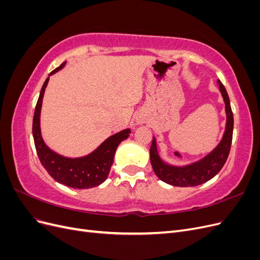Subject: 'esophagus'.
Wrapping results in <instances>:
<instances>
[{"label":"esophagus","instance_id":"1","mask_svg":"<svg viewBox=\"0 0 260 260\" xmlns=\"http://www.w3.org/2000/svg\"><path fill=\"white\" fill-rule=\"evenodd\" d=\"M137 122H138V123H143V122H144V120H143V119H138V120H137Z\"/></svg>","mask_w":260,"mask_h":260}]
</instances>
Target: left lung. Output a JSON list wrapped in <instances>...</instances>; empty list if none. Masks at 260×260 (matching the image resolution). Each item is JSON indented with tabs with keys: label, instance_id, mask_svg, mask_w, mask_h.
<instances>
[{
	"label": "left lung",
	"instance_id": "left-lung-1",
	"mask_svg": "<svg viewBox=\"0 0 260 260\" xmlns=\"http://www.w3.org/2000/svg\"><path fill=\"white\" fill-rule=\"evenodd\" d=\"M217 85L224 102L225 127L220 142L211 151L199 160L188 162L182 166H176L162 160L157 147L156 138L153 137L149 157L155 175L164 182L174 186H196L207 182L221 170L230 153L233 133V114L230 106V100L226 90L220 80Z\"/></svg>",
	"mask_w": 260,
	"mask_h": 260
}]
</instances>
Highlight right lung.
<instances>
[{
    "label": "right lung",
    "mask_w": 260,
    "mask_h": 260,
    "mask_svg": "<svg viewBox=\"0 0 260 260\" xmlns=\"http://www.w3.org/2000/svg\"><path fill=\"white\" fill-rule=\"evenodd\" d=\"M65 65L66 61L53 70L46 78L40 91L32 123L35 145L39 159L48 174L56 182L73 188H91L102 184L107 179L114 161L116 149L123 140L129 138L131 129L127 128L108 137L91 153L79 157L60 155L46 145L41 132V108L44 92L50 77L59 72Z\"/></svg>",
    "instance_id": "right-lung-1"
}]
</instances>
